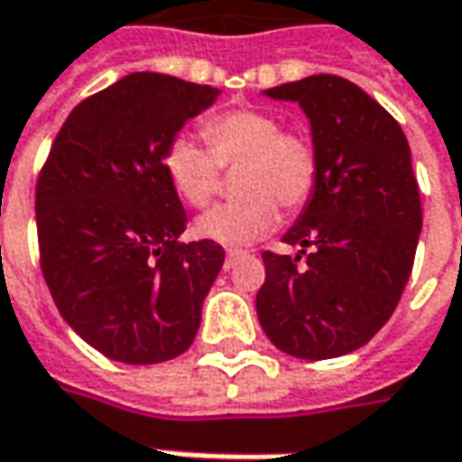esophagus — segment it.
Returning a JSON list of instances; mask_svg holds the SVG:
<instances>
[{
    "instance_id": "1",
    "label": "esophagus",
    "mask_w": 462,
    "mask_h": 462,
    "mask_svg": "<svg viewBox=\"0 0 462 462\" xmlns=\"http://www.w3.org/2000/svg\"><path fill=\"white\" fill-rule=\"evenodd\" d=\"M241 256H244V252H228V254H226L224 267L231 269V267H234V264H236L238 259H241Z\"/></svg>"
}]
</instances>
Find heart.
I'll return each mask as SVG.
<instances>
[{"mask_svg":"<svg viewBox=\"0 0 462 462\" xmlns=\"http://www.w3.org/2000/svg\"><path fill=\"white\" fill-rule=\"evenodd\" d=\"M203 144L180 134L165 147L162 167L185 203L206 206L218 190L221 167L238 170L234 203L195 221V234L226 249L249 246L280 224V206L302 208L318 182V152L300 132H284L280 116L262 108H228L203 124Z\"/></svg>","mask_w":462,"mask_h":462,"instance_id":"b5f03b06","label":"heart"}]
</instances>
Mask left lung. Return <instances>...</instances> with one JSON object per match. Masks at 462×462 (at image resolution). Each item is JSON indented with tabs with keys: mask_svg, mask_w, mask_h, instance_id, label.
<instances>
[{
	"mask_svg": "<svg viewBox=\"0 0 462 462\" xmlns=\"http://www.w3.org/2000/svg\"><path fill=\"white\" fill-rule=\"evenodd\" d=\"M310 122L318 182L282 236L297 256L264 252L256 315L287 356L323 361L354 354L392 318L422 231L407 137L392 114L340 76L267 88ZM302 253L306 264L296 267Z\"/></svg>",
	"mask_w": 462,
	"mask_h": 462,
	"instance_id": "left-lung-1",
	"label": "left lung"
}]
</instances>
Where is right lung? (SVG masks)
<instances>
[{"label": "right lung", "mask_w": 462, "mask_h": 462, "mask_svg": "<svg viewBox=\"0 0 462 462\" xmlns=\"http://www.w3.org/2000/svg\"><path fill=\"white\" fill-rule=\"evenodd\" d=\"M218 96L165 73L124 76L70 111L40 172L42 277L65 323L111 361L150 366L193 346L224 249L178 244L188 216L162 154Z\"/></svg>", "instance_id": "add662e5"}]
</instances>
